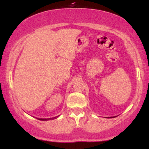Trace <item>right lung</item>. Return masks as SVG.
Masks as SVG:
<instances>
[{
    "mask_svg": "<svg viewBox=\"0 0 149 149\" xmlns=\"http://www.w3.org/2000/svg\"><path fill=\"white\" fill-rule=\"evenodd\" d=\"M57 117H58V116H57V117H52V118H48V119H40V118H38V119L40 120V121H49V120H52V119H56Z\"/></svg>",
    "mask_w": 149,
    "mask_h": 149,
    "instance_id": "right-lung-1",
    "label": "right lung"
}]
</instances>
